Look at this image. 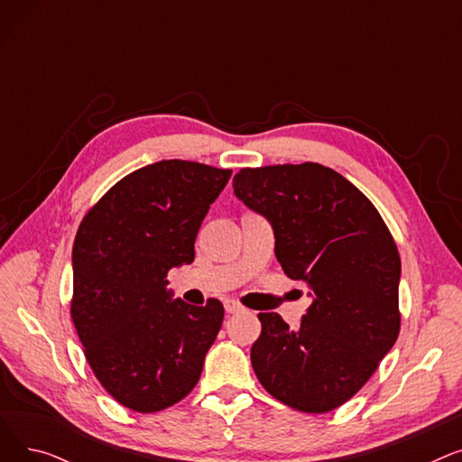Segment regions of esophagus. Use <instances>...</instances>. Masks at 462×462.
Here are the masks:
<instances>
[{
    "label": "esophagus",
    "mask_w": 462,
    "mask_h": 462,
    "mask_svg": "<svg viewBox=\"0 0 462 462\" xmlns=\"http://www.w3.org/2000/svg\"><path fill=\"white\" fill-rule=\"evenodd\" d=\"M225 310L228 312V314H236V312H239L241 310V305H237L236 301H225Z\"/></svg>",
    "instance_id": "esophagus-1"
}]
</instances>
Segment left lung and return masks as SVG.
Returning a JSON list of instances; mask_svg holds the SVG:
<instances>
[{
	"instance_id": "left-lung-1",
	"label": "left lung",
	"mask_w": 462,
	"mask_h": 462,
	"mask_svg": "<svg viewBox=\"0 0 462 462\" xmlns=\"http://www.w3.org/2000/svg\"><path fill=\"white\" fill-rule=\"evenodd\" d=\"M234 194L268 218L284 273L309 284L300 329L260 312L253 369L277 401L324 414L352 399L392 350L401 328V258L371 200L317 164L244 168Z\"/></svg>"
}]
</instances>
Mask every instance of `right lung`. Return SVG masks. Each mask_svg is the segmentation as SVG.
<instances>
[{"label":"right lung","instance_id":"1","mask_svg":"<svg viewBox=\"0 0 462 462\" xmlns=\"http://www.w3.org/2000/svg\"><path fill=\"white\" fill-rule=\"evenodd\" d=\"M230 176L200 162L159 161L117 181L82 218L70 317L97 380L134 411L187 397L221 329V301L174 300L166 275L194 260V239Z\"/></svg>","mask_w":462,"mask_h":462}]
</instances>
